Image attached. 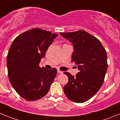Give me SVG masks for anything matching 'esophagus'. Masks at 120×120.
Masks as SVG:
<instances>
[{"label":"esophagus","instance_id":"esophagus-1","mask_svg":"<svg viewBox=\"0 0 120 120\" xmlns=\"http://www.w3.org/2000/svg\"><path fill=\"white\" fill-rule=\"evenodd\" d=\"M57 72L59 73H63V72L61 71H60V70H57Z\"/></svg>","mask_w":120,"mask_h":120}]
</instances>
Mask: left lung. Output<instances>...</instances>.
I'll return each mask as SVG.
<instances>
[{
    "label": "left lung",
    "instance_id": "8db88e82",
    "mask_svg": "<svg viewBox=\"0 0 120 120\" xmlns=\"http://www.w3.org/2000/svg\"><path fill=\"white\" fill-rule=\"evenodd\" d=\"M60 34L73 44L72 61L79 70L75 76L64 72L69 78L64 93L72 102L83 103L102 87L108 68L106 51L98 38L82 30Z\"/></svg>",
    "mask_w": 120,
    "mask_h": 120
}]
</instances>
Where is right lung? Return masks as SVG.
<instances>
[{"mask_svg":"<svg viewBox=\"0 0 120 120\" xmlns=\"http://www.w3.org/2000/svg\"><path fill=\"white\" fill-rule=\"evenodd\" d=\"M57 36L34 28L18 35L9 48L7 55L9 81L17 93L26 100H38L49 91L57 69H46L39 64Z\"/></svg>","mask_w":120,"mask_h":120,"instance_id":"obj_1","label":"right lung"}]
</instances>
